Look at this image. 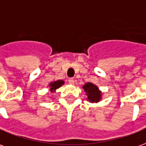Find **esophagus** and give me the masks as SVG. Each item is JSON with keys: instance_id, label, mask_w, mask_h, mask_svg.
Wrapping results in <instances>:
<instances>
[{"instance_id": "esophagus-1", "label": "esophagus", "mask_w": 146, "mask_h": 146, "mask_svg": "<svg viewBox=\"0 0 146 146\" xmlns=\"http://www.w3.org/2000/svg\"><path fill=\"white\" fill-rule=\"evenodd\" d=\"M68 82L69 84H71V85H74V80L73 78H69L68 79Z\"/></svg>"}]
</instances>
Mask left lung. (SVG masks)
<instances>
[{"mask_svg":"<svg viewBox=\"0 0 146 146\" xmlns=\"http://www.w3.org/2000/svg\"><path fill=\"white\" fill-rule=\"evenodd\" d=\"M84 91L86 93L87 100L90 103H98L102 99V92L99 89L97 86L92 82H87L82 86Z\"/></svg>","mask_w":146,"mask_h":146,"instance_id":"obj_1","label":"left lung"}]
</instances>
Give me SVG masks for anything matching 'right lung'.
Segmentation results:
<instances>
[{"label": "right lung", "mask_w": 146, "mask_h": 146, "mask_svg": "<svg viewBox=\"0 0 146 146\" xmlns=\"http://www.w3.org/2000/svg\"><path fill=\"white\" fill-rule=\"evenodd\" d=\"M64 84V82L63 80H57L49 84L50 91V92H54L57 89H59L60 86H62Z\"/></svg>", "instance_id": "1"}]
</instances>
